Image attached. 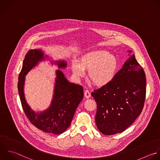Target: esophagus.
I'll return each mask as SVG.
<instances>
[{"label": "esophagus", "mask_w": 160, "mask_h": 160, "mask_svg": "<svg viewBox=\"0 0 160 160\" xmlns=\"http://www.w3.org/2000/svg\"><path fill=\"white\" fill-rule=\"evenodd\" d=\"M84 95H85V98H90L91 97L90 92L88 90H87L84 92Z\"/></svg>", "instance_id": "esophagus-1"}]
</instances>
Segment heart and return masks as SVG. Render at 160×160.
Instances as JSON below:
<instances>
[{"label": "heart", "mask_w": 160, "mask_h": 160, "mask_svg": "<svg viewBox=\"0 0 160 160\" xmlns=\"http://www.w3.org/2000/svg\"><path fill=\"white\" fill-rule=\"evenodd\" d=\"M118 66L115 55L105 50H96L82 55L78 62L73 61L71 70L77 78L83 77L85 71H88V80L95 85L102 87L113 80Z\"/></svg>", "instance_id": "b5f03b06"}]
</instances>
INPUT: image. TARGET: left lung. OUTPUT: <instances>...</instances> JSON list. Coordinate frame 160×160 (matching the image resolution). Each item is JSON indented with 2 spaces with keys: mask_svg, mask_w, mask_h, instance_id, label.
Segmentation results:
<instances>
[{
  "mask_svg": "<svg viewBox=\"0 0 160 160\" xmlns=\"http://www.w3.org/2000/svg\"><path fill=\"white\" fill-rule=\"evenodd\" d=\"M146 84L144 70L133 54L110 83L92 93L97 104L96 125L102 133L123 132L135 122L143 108Z\"/></svg>",
  "mask_w": 160,
  "mask_h": 160,
  "instance_id": "obj_1",
  "label": "left lung"
}]
</instances>
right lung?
<instances>
[{
    "label": "right lung",
    "mask_w": 160,
    "mask_h": 160,
    "mask_svg": "<svg viewBox=\"0 0 160 160\" xmlns=\"http://www.w3.org/2000/svg\"><path fill=\"white\" fill-rule=\"evenodd\" d=\"M49 59L41 49L30 50L23 62L18 76V91L23 110L30 122L40 130L58 135L63 133L70 125L75 112L83 97V89L81 85L70 83L59 70L65 68V60L51 61L58 66L53 98L50 107L42 112H35L27 103L24 94L26 75L39 62Z\"/></svg>",
    "instance_id": "add662e5"
}]
</instances>
